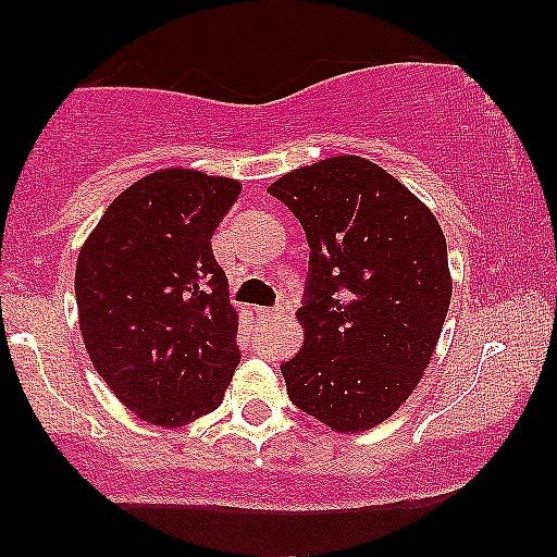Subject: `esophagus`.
<instances>
[{
	"label": "esophagus",
	"mask_w": 557,
	"mask_h": 557,
	"mask_svg": "<svg viewBox=\"0 0 557 557\" xmlns=\"http://www.w3.org/2000/svg\"><path fill=\"white\" fill-rule=\"evenodd\" d=\"M286 314V305H278L273 309H261V317L263 320H281V317Z\"/></svg>",
	"instance_id": "1"
}]
</instances>
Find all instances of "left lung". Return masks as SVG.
Here are the masks:
<instances>
[{
  "mask_svg": "<svg viewBox=\"0 0 557 557\" xmlns=\"http://www.w3.org/2000/svg\"><path fill=\"white\" fill-rule=\"evenodd\" d=\"M309 243L305 345L281 363L288 399L335 432L409 399L443 332L453 278L435 214L381 165L335 156L269 186Z\"/></svg>",
  "mask_w": 557,
  "mask_h": 557,
  "instance_id": "obj_1",
  "label": "left lung"
}]
</instances>
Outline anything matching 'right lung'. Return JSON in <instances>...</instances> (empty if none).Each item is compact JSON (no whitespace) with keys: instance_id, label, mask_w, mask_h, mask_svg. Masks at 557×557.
<instances>
[{"instance_id":"right-lung-1","label":"right lung","mask_w":557,"mask_h":557,"mask_svg":"<svg viewBox=\"0 0 557 557\" xmlns=\"http://www.w3.org/2000/svg\"><path fill=\"white\" fill-rule=\"evenodd\" d=\"M240 182L163 169L127 186L78 252L86 350L143 422L184 428L222 404L240 363L237 309L212 235Z\"/></svg>"}]
</instances>
